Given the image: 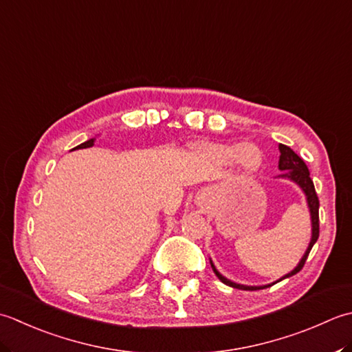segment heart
Listing matches in <instances>:
<instances>
[{
    "label": "heart",
    "instance_id": "heart-1",
    "mask_svg": "<svg viewBox=\"0 0 352 352\" xmlns=\"http://www.w3.org/2000/svg\"><path fill=\"white\" fill-rule=\"evenodd\" d=\"M205 153L219 166H232L236 162L243 175H254L261 167L263 156L255 146L241 144H208Z\"/></svg>",
    "mask_w": 352,
    "mask_h": 352
}]
</instances>
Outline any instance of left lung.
Wrapping results in <instances>:
<instances>
[{
  "label": "left lung",
  "mask_w": 352,
  "mask_h": 352,
  "mask_svg": "<svg viewBox=\"0 0 352 352\" xmlns=\"http://www.w3.org/2000/svg\"><path fill=\"white\" fill-rule=\"evenodd\" d=\"M279 152H281V155H279L278 167H279V170H283V175H279V176L284 177V179H290V181L298 184L300 186V190L304 191L305 197H307V204H308V208H310V216H311V240H310V245H308V248L305 250L304 256L300 258L298 266L293 269L290 274H287L281 279H278L276 283L283 281V279L289 278V276L296 275L298 272L304 267L308 254H310V250L314 246V243H316L318 239H319V199H318V195H316V190H314V184H313L311 177H310V171H308L305 162L302 161V157H299L290 147H287L284 144H279ZM211 267L214 270V274L217 275V278L220 279L221 283L229 285V287H234V289H239V290H261V289H267V287L275 284V283L267 284V285L236 284V283L229 281V279L225 278L223 275H220L219 270L216 269V266L212 264V261H211Z\"/></svg>",
  "instance_id": "obj_1"
}]
</instances>
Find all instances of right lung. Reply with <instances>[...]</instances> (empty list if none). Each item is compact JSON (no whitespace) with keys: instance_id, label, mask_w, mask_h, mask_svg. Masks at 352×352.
I'll return each instance as SVG.
<instances>
[{"instance_id":"1","label":"right lung","mask_w":352,"mask_h":352,"mask_svg":"<svg viewBox=\"0 0 352 352\" xmlns=\"http://www.w3.org/2000/svg\"><path fill=\"white\" fill-rule=\"evenodd\" d=\"M94 138H91V140H88V141H85V142H82L80 146H77V147H74L73 150H76V148H88V147H92L94 146Z\"/></svg>"}]
</instances>
